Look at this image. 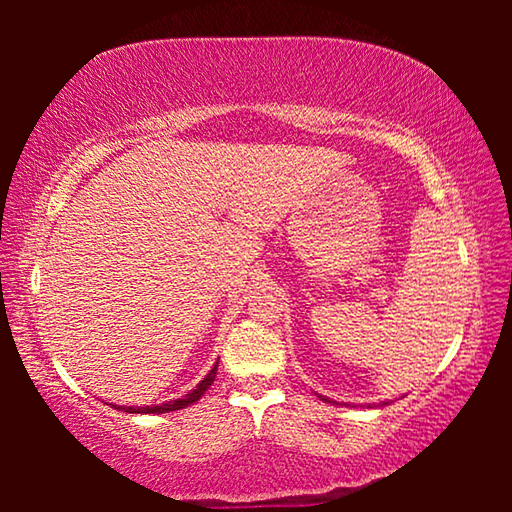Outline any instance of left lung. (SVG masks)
<instances>
[{"instance_id":"8db88e82","label":"left lung","mask_w":512,"mask_h":512,"mask_svg":"<svg viewBox=\"0 0 512 512\" xmlns=\"http://www.w3.org/2000/svg\"><path fill=\"white\" fill-rule=\"evenodd\" d=\"M323 400H325V402H327V397H323Z\"/></svg>"}]
</instances>
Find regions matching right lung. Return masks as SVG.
Instances as JSON below:
<instances>
[{
	"label": "right lung",
	"mask_w": 512,
	"mask_h": 512,
	"mask_svg": "<svg viewBox=\"0 0 512 512\" xmlns=\"http://www.w3.org/2000/svg\"><path fill=\"white\" fill-rule=\"evenodd\" d=\"M216 363H214V368L207 372V375L203 377V381L201 384H196V388L192 393H187L185 397H178V400H171V402H167V404H158V406H124V411L126 413H169V411H180V409H185V406H189V404H194V402H198L203 397V393L207 391V388L212 386V381H214V377H216ZM115 406V409H119L117 404H112Z\"/></svg>",
	"instance_id": "obj_1"
}]
</instances>
